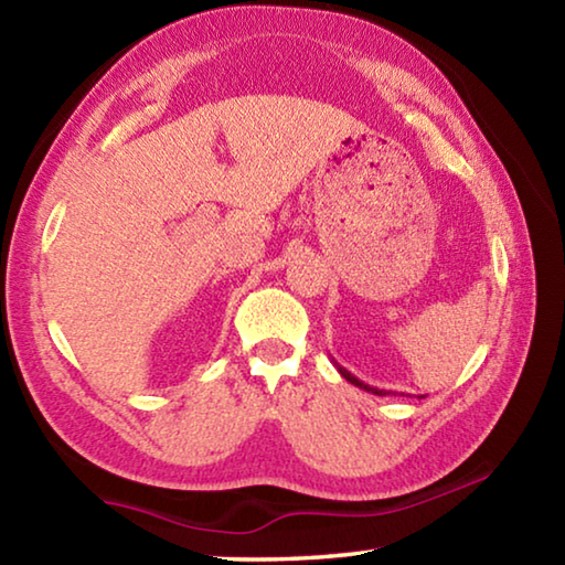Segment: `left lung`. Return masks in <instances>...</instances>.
<instances>
[{
	"label": "left lung",
	"instance_id": "1",
	"mask_svg": "<svg viewBox=\"0 0 565 565\" xmlns=\"http://www.w3.org/2000/svg\"><path fill=\"white\" fill-rule=\"evenodd\" d=\"M337 363V361H333ZM337 369H339V374L349 381V384H353V386H359V388H363V391H369V394H376V396H386V394H391V391H386V388H376V386H369V384H363L361 379H356L351 374V371H347L343 366H339L337 363ZM418 398H424V396H418Z\"/></svg>",
	"mask_w": 565,
	"mask_h": 565
}]
</instances>
